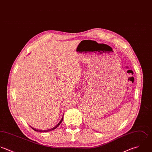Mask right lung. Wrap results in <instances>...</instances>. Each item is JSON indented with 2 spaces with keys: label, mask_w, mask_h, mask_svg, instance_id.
Here are the masks:
<instances>
[{
  "label": "right lung",
  "mask_w": 152,
  "mask_h": 152,
  "mask_svg": "<svg viewBox=\"0 0 152 152\" xmlns=\"http://www.w3.org/2000/svg\"><path fill=\"white\" fill-rule=\"evenodd\" d=\"M62 120H63V119L62 118L61 119V120L60 121V122L56 126H55L53 128H52V129H49V130H37V129H34V128H33V127H31L33 130H34L35 131H36V132H50V131H52V130H54V129H55L56 128H57L58 127V126L61 123V122L62 121Z\"/></svg>",
  "instance_id": "right-lung-1"
}]
</instances>
